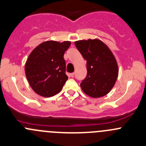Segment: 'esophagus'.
Instances as JSON below:
<instances>
[{
	"mask_svg": "<svg viewBox=\"0 0 146 146\" xmlns=\"http://www.w3.org/2000/svg\"><path fill=\"white\" fill-rule=\"evenodd\" d=\"M74 75H75L74 73H70V77L73 78V77H74Z\"/></svg>",
	"mask_w": 146,
	"mask_h": 146,
	"instance_id": "obj_1",
	"label": "esophagus"
}]
</instances>
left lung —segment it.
I'll return each instance as SVG.
<instances>
[{
  "instance_id": "obj_1",
  "label": "left lung",
  "mask_w": 146,
  "mask_h": 146,
  "mask_svg": "<svg viewBox=\"0 0 146 146\" xmlns=\"http://www.w3.org/2000/svg\"><path fill=\"white\" fill-rule=\"evenodd\" d=\"M75 45L87 61V76L80 83L83 91L93 98L107 95L118 75V64L111 50L98 39L78 40Z\"/></svg>"
}]
</instances>
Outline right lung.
<instances>
[{
	"mask_svg": "<svg viewBox=\"0 0 146 146\" xmlns=\"http://www.w3.org/2000/svg\"><path fill=\"white\" fill-rule=\"evenodd\" d=\"M70 41L48 40L33 49L25 66L28 81L33 90L43 97H51L61 90L68 80L65 51Z\"/></svg>",
	"mask_w": 146,
	"mask_h": 146,
	"instance_id": "right-lung-1",
	"label": "right lung"
}]
</instances>
